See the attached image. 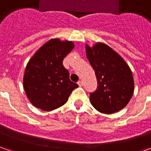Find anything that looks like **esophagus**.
Wrapping results in <instances>:
<instances>
[{"label":"esophagus","mask_w":151,"mask_h":151,"mask_svg":"<svg viewBox=\"0 0 151 151\" xmlns=\"http://www.w3.org/2000/svg\"><path fill=\"white\" fill-rule=\"evenodd\" d=\"M78 84L79 86H82V85H83V82H82V81H79V82H78Z\"/></svg>","instance_id":"esophagus-1"}]
</instances>
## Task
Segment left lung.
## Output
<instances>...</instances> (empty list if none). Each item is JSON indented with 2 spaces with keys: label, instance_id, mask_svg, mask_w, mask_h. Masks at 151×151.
Instances as JSON below:
<instances>
[{
  "label": "left lung",
  "instance_id": "left-lung-1",
  "mask_svg": "<svg viewBox=\"0 0 151 151\" xmlns=\"http://www.w3.org/2000/svg\"><path fill=\"white\" fill-rule=\"evenodd\" d=\"M86 53L97 78L98 87L90 95L92 106L99 112L112 114L126 106L134 91V80L125 60L106 43L86 44Z\"/></svg>",
  "mask_w": 151,
  "mask_h": 151
}]
</instances>
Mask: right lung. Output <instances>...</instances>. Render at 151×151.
<instances>
[{
	"label": "right lung",
	"instance_id": "add662e5",
	"mask_svg": "<svg viewBox=\"0 0 151 151\" xmlns=\"http://www.w3.org/2000/svg\"><path fill=\"white\" fill-rule=\"evenodd\" d=\"M74 47V43L58 38L51 39L40 47L29 60L23 88L29 101L43 111H52L68 101L78 86L69 79L62 61Z\"/></svg>",
	"mask_w": 151,
	"mask_h": 151
}]
</instances>
